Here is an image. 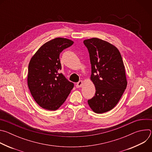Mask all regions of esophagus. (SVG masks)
I'll list each match as a JSON object with an SVG mask.
<instances>
[{
    "instance_id": "34e87169",
    "label": "esophagus",
    "mask_w": 152,
    "mask_h": 152,
    "mask_svg": "<svg viewBox=\"0 0 152 152\" xmlns=\"http://www.w3.org/2000/svg\"><path fill=\"white\" fill-rule=\"evenodd\" d=\"M82 84H83V81H82V80L79 81V82L76 83V88H80V87H81Z\"/></svg>"
}]
</instances>
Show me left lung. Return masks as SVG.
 Returning <instances> with one entry per match:
<instances>
[{
	"instance_id": "1",
	"label": "left lung",
	"mask_w": 152,
	"mask_h": 152,
	"mask_svg": "<svg viewBox=\"0 0 152 152\" xmlns=\"http://www.w3.org/2000/svg\"><path fill=\"white\" fill-rule=\"evenodd\" d=\"M91 64V80L95 85V96L88 100L97 114L109 111L116 106L127 86L125 69L118 49L97 38L83 41Z\"/></svg>"
}]
</instances>
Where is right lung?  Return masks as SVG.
I'll list each match as a JSON object with an SVG mask.
<instances>
[{"label": "right lung", "mask_w": 152, "mask_h": 152, "mask_svg": "<svg viewBox=\"0 0 152 152\" xmlns=\"http://www.w3.org/2000/svg\"><path fill=\"white\" fill-rule=\"evenodd\" d=\"M73 42L69 39L56 38L41 46L31 59L28 87L35 101L43 109L58 110L74 87V83L59 73L60 53Z\"/></svg>", "instance_id": "add662e5"}]
</instances>
